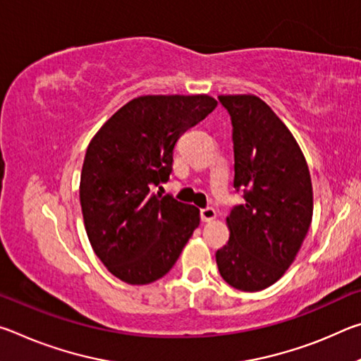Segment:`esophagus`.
<instances>
[{
    "mask_svg": "<svg viewBox=\"0 0 361 361\" xmlns=\"http://www.w3.org/2000/svg\"><path fill=\"white\" fill-rule=\"evenodd\" d=\"M200 218H202V221L205 223L213 221V219L216 218V210L213 209V207H205V209L200 210Z\"/></svg>",
    "mask_w": 361,
    "mask_h": 361,
    "instance_id": "34e87169",
    "label": "esophagus"
}]
</instances>
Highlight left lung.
<instances>
[{"label": "left lung", "instance_id": "obj_1", "mask_svg": "<svg viewBox=\"0 0 361 361\" xmlns=\"http://www.w3.org/2000/svg\"><path fill=\"white\" fill-rule=\"evenodd\" d=\"M231 116L234 188L245 204L226 218L229 242L216 252L221 277L242 291L264 290L295 261L312 221L307 162L277 114L255 95H219Z\"/></svg>", "mask_w": 361, "mask_h": 361}]
</instances>
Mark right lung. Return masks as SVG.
<instances>
[{
  "label": "right lung",
  "mask_w": 361,
  "mask_h": 361,
  "mask_svg": "<svg viewBox=\"0 0 361 361\" xmlns=\"http://www.w3.org/2000/svg\"><path fill=\"white\" fill-rule=\"evenodd\" d=\"M216 105L209 95L138 97L89 143L79 185L84 226L95 255L122 282L166 276L199 226V209L154 188L169 181L178 138Z\"/></svg>",
  "instance_id": "1"
}]
</instances>
